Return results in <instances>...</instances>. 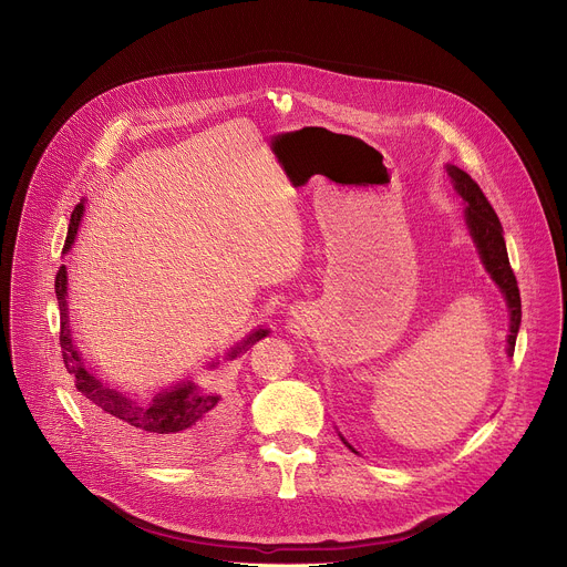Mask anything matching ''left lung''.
<instances>
[{"mask_svg": "<svg viewBox=\"0 0 567 567\" xmlns=\"http://www.w3.org/2000/svg\"><path fill=\"white\" fill-rule=\"evenodd\" d=\"M446 171H449L451 179L455 182V190L466 202V224H468L471 235L477 245L480 258H482L484 267H487V271L492 274V278L496 280V285L503 289L505 300L509 305L512 326H509V339H507V343H509L507 354L514 357L516 334L520 328V291H518V282L512 271V265H509L501 219H498L496 210L492 208L489 199L484 197L480 186L464 171H460L457 166H449Z\"/></svg>", "mask_w": 567, "mask_h": 567, "instance_id": "1", "label": "left lung"}]
</instances>
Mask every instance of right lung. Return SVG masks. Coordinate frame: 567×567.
I'll return each mask as SVG.
<instances>
[{"mask_svg":"<svg viewBox=\"0 0 567 567\" xmlns=\"http://www.w3.org/2000/svg\"><path fill=\"white\" fill-rule=\"evenodd\" d=\"M80 215H83V204H78L71 213L64 251H69L73 245ZM55 298L60 307V348L64 368L73 377L78 392L85 396L94 422L107 437L143 457L184 462L199 455L226 435L233 409L221 394L213 390L197 388L195 383H182L175 390L161 392L152 401H136L101 383L83 365L71 343L64 267H60L55 274ZM267 334V330L254 332L245 346L230 352V357H237V352L254 346Z\"/></svg>","mask_w":567,"mask_h":567,"instance_id":"add662e5","label":"right lung"}]
</instances>
